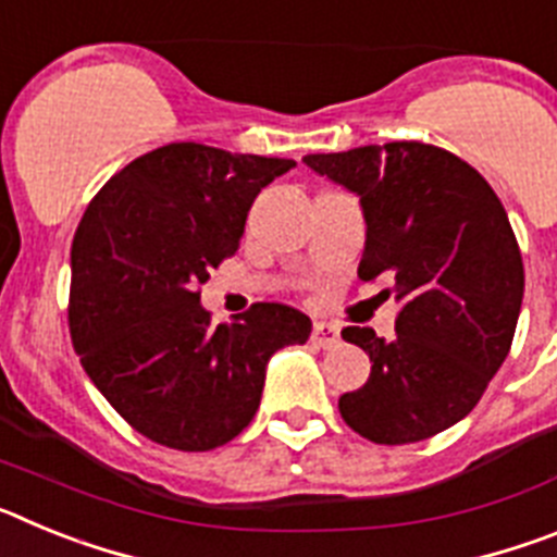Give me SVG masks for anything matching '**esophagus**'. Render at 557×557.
<instances>
[{
    "mask_svg": "<svg viewBox=\"0 0 557 557\" xmlns=\"http://www.w3.org/2000/svg\"><path fill=\"white\" fill-rule=\"evenodd\" d=\"M309 339H312L318 348H334L339 343V332L334 326H329V323H314Z\"/></svg>",
    "mask_w": 557,
    "mask_h": 557,
    "instance_id": "obj_1",
    "label": "esophagus"
}]
</instances>
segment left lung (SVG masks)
Instances as JSON below:
<instances>
[{
	"mask_svg": "<svg viewBox=\"0 0 557 557\" xmlns=\"http://www.w3.org/2000/svg\"><path fill=\"white\" fill-rule=\"evenodd\" d=\"M304 164L366 209L357 275L385 282L396 337L348 326L371 376L339 396V416L373 444H418L469 416L505 362L524 295V264L505 206L480 172L424 141L312 152Z\"/></svg>",
	"mask_w": 557,
	"mask_h": 557,
	"instance_id": "left-lung-1",
	"label": "left lung"
}]
</instances>
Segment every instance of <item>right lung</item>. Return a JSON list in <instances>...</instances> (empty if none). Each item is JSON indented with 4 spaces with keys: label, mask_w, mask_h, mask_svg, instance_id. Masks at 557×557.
Segmentation results:
<instances>
[{
    "label": "right lung",
    "mask_w": 557,
    "mask_h": 557,
    "mask_svg": "<svg viewBox=\"0 0 557 557\" xmlns=\"http://www.w3.org/2000/svg\"><path fill=\"white\" fill-rule=\"evenodd\" d=\"M295 161L175 141L95 195L72 239L69 332L108 405L152 444L209 451L253 421L264 366L312 323L259 301L231 323L200 307L236 253L256 195Z\"/></svg>",
    "instance_id": "obj_1"
}]
</instances>
